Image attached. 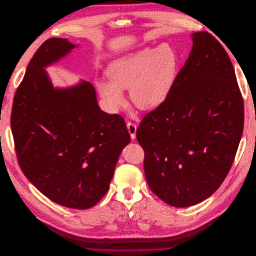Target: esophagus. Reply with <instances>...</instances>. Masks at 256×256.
Here are the masks:
<instances>
[{
	"label": "esophagus",
	"instance_id": "34e87169",
	"mask_svg": "<svg viewBox=\"0 0 256 256\" xmlns=\"http://www.w3.org/2000/svg\"><path fill=\"white\" fill-rule=\"evenodd\" d=\"M127 129H128V132H129L131 138H132V140H134V138H136V124L128 122L127 124Z\"/></svg>",
	"mask_w": 256,
	"mask_h": 256
}]
</instances>
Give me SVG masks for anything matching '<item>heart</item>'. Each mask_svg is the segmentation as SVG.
<instances>
[{"label":"heart","mask_w":256,"mask_h":256,"mask_svg":"<svg viewBox=\"0 0 256 256\" xmlns=\"http://www.w3.org/2000/svg\"><path fill=\"white\" fill-rule=\"evenodd\" d=\"M180 54L173 46L146 47L114 60L108 67L110 81L97 82V90L112 111L125 104L124 92L141 110H154L171 94L177 80Z\"/></svg>","instance_id":"obj_1"}]
</instances>
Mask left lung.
Masks as SVG:
<instances>
[{
    "mask_svg": "<svg viewBox=\"0 0 256 256\" xmlns=\"http://www.w3.org/2000/svg\"><path fill=\"white\" fill-rule=\"evenodd\" d=\"M192 49L171 94L136 130L150 190L166 204L189 207L210 196L233 164L244 129V102L233 64L208 32Z\"/></svg>",
    "mask_w": 256,
    "mask_h": 256,
    "instance_id": "left-lung-1",
    "label": "left lung"
}]
</instances>
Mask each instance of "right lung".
I'll return each instance as SVG.
<instances>
[{
    "instance_id": "obj_1",
    "label": "right lung",
    "mask_w": 256,
    "mask_h": 256,
    "mask_svg": "<svg viewBox=\"0 0 256 256\" xmlns=\"http://www.w3.org/2000/svg\"><path fill=\"white\" fill-rule=\"evenodd\" d=\"M76 47L54 37L40 46L14 94L10 124L28 180L53 202L88 209L109 190L130 136L122 116L100 110L90 82L53 86L46 68Z\"/></svg>"
}]
</instances>
